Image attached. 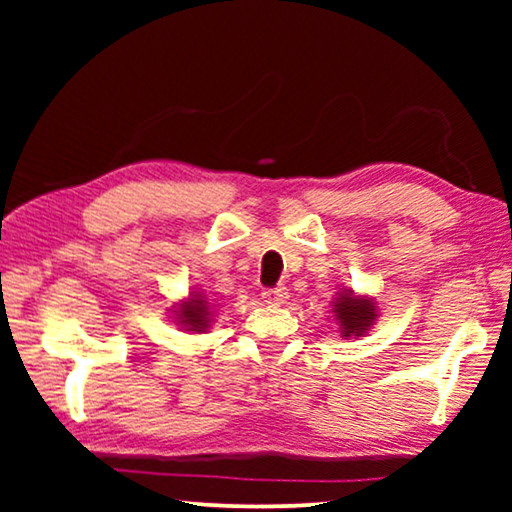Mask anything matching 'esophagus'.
Instances as JSON below:
<instances>
[{"mask_svg":"<svg viewBox=\"0 0 512 512\" xmlns=\"http://www.w3.org/2000/svg\"><path fill=\"white\" fill-rule=\"evenodd\" d=\"M263 298H265V303L279 305V303H284L286 298H289V291H286V286H277V289L263 291Z\"/></svg>","mask_w":512,"mask_h":512,"instance_id":"obj_1","label":"esophagus"}]
</instances>
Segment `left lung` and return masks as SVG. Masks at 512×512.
<instances>
[{
  "label": "left lung",
  "mask_w": 512,
  "mask_h": 512,
  "mask_svg": "<svg viewBox=\"0 0 512 512\" xmlns=\"http://www.w3.org/2000/svg\"><path fill=\"white\" fill-rule=\"evenodd\" d=\"M333 312H335V319H338V324H340L342 338L363 335L370 326L375 324V319H377L373 300L354 296L352 289H345L340 293V298H335Z\"/></svg>",
  "instance_id": "1"
}]
</instances>
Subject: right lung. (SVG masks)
Here are the masks:
<instances>
[{
	"mask_svg": "<svg viewBox=\"0 0 512 512\" xmlns=\"http://www.w3.org/2000/svg\"><path fill=\"white\" fill-rule=\"evenodd\" d=\"M174 312H179V324L188 328V331L202 333L205 328H209V305L205 296H200V293H193V296L184 300V303L179 305V310Z\"/></svg>",
	"mask_w": 512,
	"mask_h": 512,
	"instance_id": "add662e5",
	"label": "right lung"
}]
</instances>
